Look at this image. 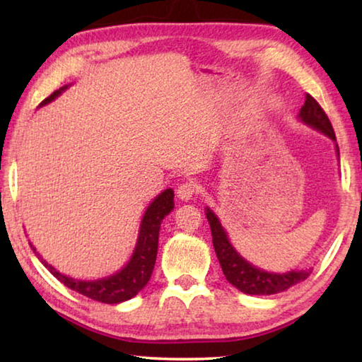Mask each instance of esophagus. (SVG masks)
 Here are the masks:
<instances>
[{"label": "esophagus", "mask_w": 362, "mask_h": 362, "mask_svg": "<svg viewBox=\"0 0 362 362\" xmlns=\"http://www.w3.org/2000/svg\"><path fill=\"white\" fill-rule=\"evenodd\" d=\"M177 196H179V199L182 201H189L196 194V185L192 182H185V183H180L179 187L175 189Z\"/></svg>", "instance_id": "1"}]
</instances>
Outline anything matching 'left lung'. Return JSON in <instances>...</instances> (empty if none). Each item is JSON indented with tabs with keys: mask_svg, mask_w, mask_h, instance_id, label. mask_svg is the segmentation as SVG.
Returning a JSON list of instances; mask_svg holds the SVG:
<instances>
[{
	"mask_svg": "<svg viewBox=\"0 0 362 362\" xmlns=\"http://www.w3.org/2000/svg\"><path fill=\"white\" fill-rule=\"evenodd\" d=\"M298 118L305 124L321 131L324 136L330 137L334 142L337 140L334 127L330 124L327 115L324 113L320 103L310 94H306L305 97V103L300 108ZM337 153H339V146H337ZM206 217L209 220L214 249H216L220 267L223 269L226 281L235 286L236 289L249 293V296H272V293L289 289V287L296 286L300 281H305L310 276V272H306V269H292V272L287 273H268L250 265L231 246L222 223L218 222L217 216L209 207H206Z\"/></svg>",
	"mask_w": 362,
	"mask_h": 362,
	"instance_id": "1",
	"label": "left lung"
}]
</instances>
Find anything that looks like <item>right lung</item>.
Masks as SVG:
<instances>
[{
    "instance_id": "add662e5",
    "label": "right lung",
    "mask_w": 362,
    "mask_h": 362,
    "mask_svg": "<svg viewBox=\"0 0 362 362\" xmlns=\"http://www.w3.org/2000/svg\"><path fill=\"white\" fill-rule=\"evenodd\" d=\"M66 88H69V86H64V88H60L56 93H52L47 99L40 103V107L52 102L56 97L62 94ZM173 209L174 189L168 188L164 189L161 194H158L156 198L151 201V204L146 207L142 223H140L136 249H134L131 260L127 262V265L124 268H121L118 273H115L108 278H102L97 281H79L69 278L66 274H62L57 272L56 268L49 265L46 260H42L32 244H30V246H32L33 252L38 255L42 265H45L64 286L70 287L71 291H76L78 293H83V296L102 303H121L132 298L134 296H137L150 281L158 254L159 228H161L163 218Z\"/></svg>"
}]
</instances>
